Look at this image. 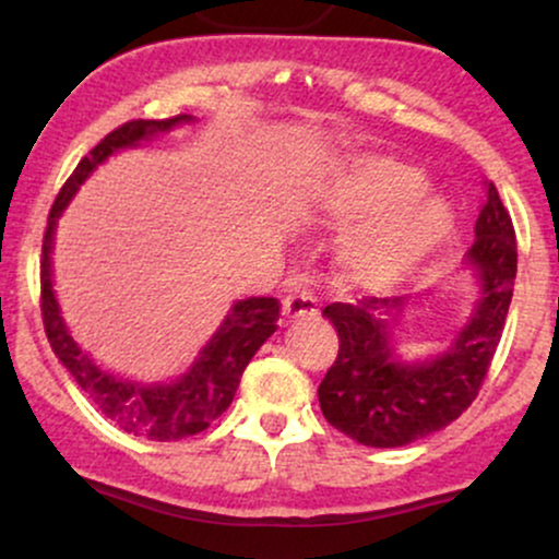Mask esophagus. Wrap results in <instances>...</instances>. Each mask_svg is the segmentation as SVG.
Masks as SVG:
<instances>
[{
  "mask_svg": "<svg viewBox=\"0 0 559 559\" xmlns=\"http://www.w3.org/2000/svg\"><path fill=\"white\" fill-rule=\"evenodd\" d=\"M284 316L292 320L318 316V299L307 288H294L284 297Z\"/></svg>",
  "mask_w": 559,
  "mask_h": 559,
  "instance_id": "obj_1",
  "label": "esophagus"
}]
</instances>
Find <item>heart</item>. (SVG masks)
<instances>
[{
	"label": "heart",
	"mask_w": 559,
	"mask_h": 559,
	"mask_svg": "<svg viewBox=\"0 0 559 559\" xmlns=\"http://www.w3.org/2000/svg\"><path fill=\"white\" fill-rule=\"evenodd\" d=\"M420 189L418 170L386 157H365L320 186L318 207L336 221L377 213L344 239V265L355 284H400L444 241L452 210Z\"/></svg>",
	"instance_id": "b5f03b06"
}]
</instances>
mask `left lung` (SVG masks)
Instances as JSON below:
<instances>
[{
    "label": "left lung",
    "mask_w": 559,
    "mask_h": 559,
    "mask_svg": "<svg viewBox=\"0 0 559 559\" xmlns=\"http://www.w3.org/2000/svg\"><path fill=\"white\" fill-rule=\"evenodd\" d=\"M467 265L476 267L480 299L447 352L426 362H400L391 320L407 297L333 301L323 310L338 333V355L318 386L320 409L333 428L365 447H404L457 420L478 396L502 338L518 273L512 217L497 186L486 181Z\"/></svg>",
    "instance_id": "left-lung-1"
}]
</instances>
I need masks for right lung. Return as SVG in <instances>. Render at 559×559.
I'll return each mask as SVG.
<instances>
[{"mask_svg":"<svg viewBox=\"0 0 559 559\" xmlns=\"http://www.w3.org/2000/svg\"><path fill=\"white\" fill-rule=\"evenodd\" d=\"M191 115H176L165 120H128L107 133L86 157L75 165L66 186L57 194L52 210H49L47 234L41 243V318L49 344L57 360L68 368L73 381L92 396V402L102 409L105 418L126 433L141 436L150 441H178L186 436L202 433L210 423L221 418L234 402L239 389L241 373L254 352L265 344V338L278 329L281 305L273 297H249L230 307L228 318L210 338L207 346L199 352L197 362L173 383H133L115 378L102 370L81 346L73 342L66 323L60 318L52 292V236L57 217L68 207L79 186L92 176L96 165L118 150L136 146L139 141L155 136V133L170 131L173 126L189 123Z\"/></svg>","mask_w":559,"mask_h":559,"instance_id":"right-lung-1","label":"right lung"}]
</instances>
